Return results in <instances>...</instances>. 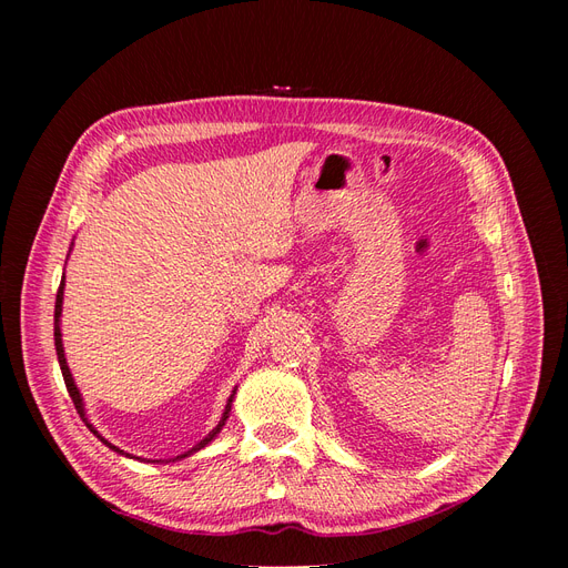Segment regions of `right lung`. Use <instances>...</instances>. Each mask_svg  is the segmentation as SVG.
Instances as JSON below:
<instances>
[{
	"instance_id": "obj_1",
	"label": "right lung",
	"mask_w": 568,
	"mask_h": 568,
	"mask_svg": "<svg viewBox=\"0 0 568 568\" xmlns=\"http://www.w3.org/2000/svg\"><path fill=\"white\" fill-rule=\"evenodd\" d=\"M63 288H65V284H63V280H61V286H59V291H57V305H54V346H57V355H59V365H61V374H63V382H65V388H68V395H71V400H73V405H75V409H78V415L82 417V422L88 424V428L90 432L106 445V448H111L113 453H118V455H125V457H132L130 453H125V450H120L118 445H113V443H109L104 436H101L97 428H94V424L88 419V412H84V403H82V393L78 390V386H75V379H73V374H71V369H68V363H65V353H63V338H61V307H63ZM234 393H236V388L232 390V395H230V400H227V405H225V412H222V417H220V422H217V426L213 428V432L205 436L201 443H196L192 450H186L184 455H178L175 459H184V457H189V455H194V453H199V450H203L205 445H209L220 432H222V426H225V422L230 419V412H232V400H234ZM134 459H140V457H134ZM173 459V462H175ZM153 462H161V459H153Z\"/></svg>"
}]
</instances>
